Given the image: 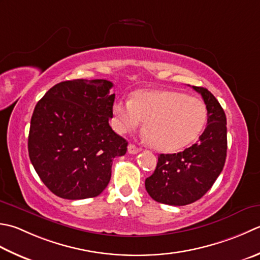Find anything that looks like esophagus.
Listing matches in <instances>:
<instances>
[{
  "label": "esophagus",
  "mask_w": 260,
  "mask_h": 260,
  "mask_svg": "<svg viewBox=\"0 0 260 260\" xmlns=\"http://www.w3.org/2000/svg\"><path fill=\"white\" fill-rule=\"evenodd\" d=\"M140 151H141V149H140V147H137L136 145H134V144H129L128 145V153H131V154H137Z\"/></svg>",
  "instance_id": "1"
}]
</instances>
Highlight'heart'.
<instances>
[{"mask_svg":"<svg viewBox=\"0 0 260 260\" xmlns=\"http://www.w3.org/2000/svg\"><path fill=\"white\" fill-rule=\"evenodd\" d=\"M115 129L132 132L144 121L151 146L175 152L190 144L204 127L206 106L196 96L175 90L140 91L133 99H119L113 106Z\"/></svg>","mask_w":260,"mask_h":260,"instance_id":"1","label":"heart"}]
</instances>
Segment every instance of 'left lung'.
I'll return each mask as SVG.
<instances>
[{
  "instance_id": "1",
  "label": "left lung",
  "mask_w": 260,
  "mask_h": 260,
  "mask_svg": "<svg viewBox=\"0 0 260 260\" xmlns=\"http://www.w3.org/2000/svg\"><path fill=\"white\" fill-rule=\"evenodd\" d=\"M207 125L196 144L179 153L160 154L153 174L145 179V189L154 201L184 206L204 196L220 176L226 157V117L216 98L203 86Z\"/></svg>"
}]
</instances>
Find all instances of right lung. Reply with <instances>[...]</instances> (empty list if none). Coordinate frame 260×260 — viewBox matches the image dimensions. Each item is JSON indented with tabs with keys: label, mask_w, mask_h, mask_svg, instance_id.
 Segmentation results:
<instances>
[{
	"label": "right lung",
	"mask_w": 260,
	"mask_h": 260,
	"mask_svg": "<svg viewBox=\"0 0 260 260\" xmlns=\"http://www.w3.org/2000/svg\"><path fill=\"white\" fill-rule=\"evenodd\" d=\"M107 80H70L50 88L35 107L28 152L48 189L65 200L95 197L109 184L127 141L109 125L115 93Z\"/></svg>",
	"instance_id": "add662e5"
}]
</instances>
